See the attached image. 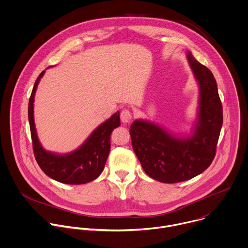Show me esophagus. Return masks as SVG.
Wrapping results in <instances>:
<instances>
[{
	"instance_id": "obj_1",
	"label": "esophagus",
	"mask_w": 248,
	"mask_h": 248,
	"mask_svg": "<svg viewBox=\"0 0 248 248\" xmlns=\"http://www.w3.org/2000/svg\"><path fill=\"white\" fill-rule=\"evenodd\" d=\"M120 119L125 124L130 123L132 120V112L129 109H126V108L123 109L120 113Z\"/></svg>"
}]
</instances>
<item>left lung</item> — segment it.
<instances>
[{
  "mask_svg": "<svg viewBox=\"0 0 248 248\" xmlns=\"http://www.w3.org/2000/svg\"><path fill=\"white\" fill-rule=\"evenodd\" d=\"M189 65L200 86L198 119L192 136L180 138L144 120L132 123L133 149L143 170L153 179L176 183L205 170L216 153L223 123L222 104L212 73L187 53Z\"/></svg>",
  "mask_w": 248,
  "mask_h": 248,
  "instance_id": "1",
  "label": "left lung"
}]
</instances>
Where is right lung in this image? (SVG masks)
Listing matches in <instances>:
<instances>
[{
	"instance_id": "obj_1",
	"label": "right lung",
	"mask_w": 248,
	"mask_h": 248,
	"mask_svg": "<svg viewBox=\"0 0 248 248\" xmlns=\"http://www.w3.org/2000/svg\"><path fill=\"white\" fill-rule=\"evenodd\" d=\"M37 78L28 108V116L35 158L49 177L66 184H84L96 179L103 171L110 149V135L120 126L119 111L102 123L77 150L69 154H55L46 151L41 144L34 122V99L38 84L45 75Z\"/></svg>"
}]
</instances>
